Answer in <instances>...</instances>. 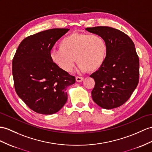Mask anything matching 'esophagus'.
Returning <instances> with one entry per match:
<instances>
[{
	"instance_id": "1",
	"label": "esophagus",
	"mask_w": 152,
	"mask_h": 152,
	"mask_svg": "<svg viewBox=\"0 0 152 152\" xmlns=\"http://www.w3.org/2000/svg\"><path fill=\"white\" fill-rule=\"evenodd\" d=\"M75 79H76V81H77V82H78V83L82 82V81L84 80V78H83V77H79V76H77Z\"/></svg>"
}]
</instances>
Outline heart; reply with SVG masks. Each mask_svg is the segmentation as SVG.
I'll return each instance as SVG.
<instances>
[{"label": "heart", "mask_w": 152, "mask_h": 152, "mask_svg": "<svg viewBox=\"0 0 152 152\" xmlns=\"http://www.w3.org/2000/svg\"><path fill=\"white\" fill-rule=\"evenodd\" d=\"M107 51V43L101 36L75 33L62 39L50 58L66 72L72 71L75 60L81 72H95L104 65Z\"/></svg>", "instance_id": "b5f03b06"}]
</instances>
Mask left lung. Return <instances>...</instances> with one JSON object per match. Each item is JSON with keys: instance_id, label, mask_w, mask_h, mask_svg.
<instances>
[{"instance_id": "obj_1", "label": "left lung", "mask_w": 152, "mask_h": 152, "mask_svg": "<svg viewBox=\"0 0 152 152\" xmlns=\"http://www.w3.org/2000/svg\"><path fill=\"white\" fill-rule=\"evenodd\" d=\"M101 36L108 51L104 65L90 75L95 80L94 101L104 109H113L126 102L137 86L139 59L134 42L124 33L108 26L87 28Z\"/></svg>"}]
</instances>
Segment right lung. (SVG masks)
<instances>
[{
    "label": "right lung",
    "instance_id": "right-lung-1",
    "mask_svg": "<svg viewBox=\"0 0 152 152\" xmlns=\"http://www.w3.org/2000/svg\"><path fill=\"white\" fill-rule=\"evenodd\" d=\"M54 28L25 38L18 46L12 61L16 93L29 108L44 115L58 112L67 101L66 88L75 77L55 64L51 50L68 31Z\"/></svg>",
    "mask_w": 152,
    "mask_h": 152
}]
</instances>
